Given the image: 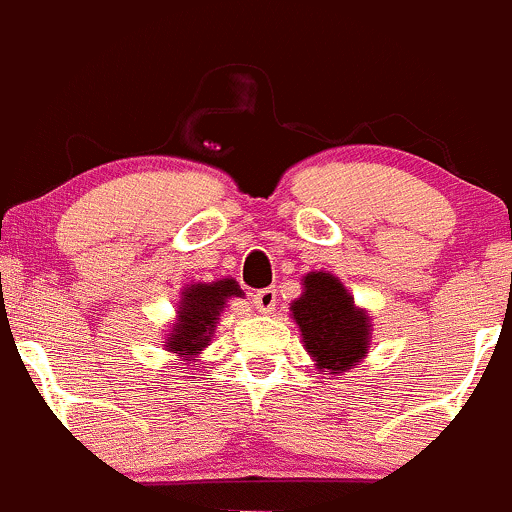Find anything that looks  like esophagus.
<instances>
[{
  "instance_id": "esophagus-1",
  "label": "esophagus",
  "mask_w": 512,
  "mask_h": 512,
  "mask_svg": "<svg viewBox=\"0 0 512 512\" xmlns=\"http://www.w3.org/2000/svg\"><path fill=\"white\" fill-rule=\"evenodd\" d=\"M252 304H255V309L262 311V314H272V311L277 309V289H260V292L252 297Z\"/></svg>"
}]
</instances>
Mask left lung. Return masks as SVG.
I'll use <instances>...</instances> for the list:
<instances>
[{
  "label": "left lung",
  "instance_id": "left-lung-1",
  "mask_svg": "<svg viewBox=\"0 0 512 512\" xmlns=\"http://www.w3.org/2000/svg\"><path fill=\"white\" fill-rule=\"evenodd\" d=\"M304 292L292 301L306 353L321 373H346L370 348V316L355 306L341 279L328 272H309Z\"/></svg>",
  "mask_w": 512,
  "mask_h": 512
}]
</instances>
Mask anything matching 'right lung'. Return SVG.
<instances>
[{
	"label": "right lung",
	"instance_id": "right-lung-1",
	"mask_svg": "<svg viewBox=\"0 0 512 512\" xmlns=\"http://www.w3.org/2000/svg\"><path fill=\"white\" fill-rule=\"evenodd\" d=\"M245 297L235 279H218V282L188 284L181 292L176 321L166 336L164 346L169 353H176L186 363H196L198 353L211 346V338L218 324L220 311L228 299Z\"/></svg>",
	"mask_w": 512,
	"mask_h": 512
}]
</instances>
